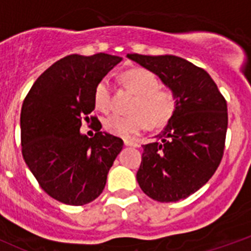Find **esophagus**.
I'll return each mask as SVG.
<instances>
[{"label":"esophagus","instance_id":"esophagus-1","mask_svg":"<svg viewBox=\"0 0 251 251\" xmlns=\"http://www.w3.org/2000/svg\"><path fill=\"white\" fill-rule=\"evenodd\" d=\"M124 145H126V146H134V148H137L138 146L137 142L132 140H124Z\"/></svg>","mask_w":251,"mask_h":251}]
</instances>
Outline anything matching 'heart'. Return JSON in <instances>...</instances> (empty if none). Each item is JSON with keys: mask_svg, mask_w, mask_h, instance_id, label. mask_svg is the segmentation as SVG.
I'll return each instance as SVG.
<instances>
[{"mask_svg": "<svg viewBox=\"0 0 251 251\" xmlns=\"http://www.w3.org/2000/svg\"><path fill=\"white\" fill-rule=\"evenodd\" d=\"M122 83L136 95L129 106L130 115H109L103 121V128L111 134L132 137L146 126L160 129L173 119L178 106V97L173 90L160 88L158 76L144 68H134L122 74ZM95 106L106 113L113 101V84L105 76L97 82L93 91Z\"/></svg>", "mask_w": 251, "mask_h": 251, "instance_id": "b5f03b06", "label": "heart"}]
</instances>
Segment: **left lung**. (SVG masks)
Masks as SVG:
<instances>
[{
	"label": "left lung",
	"instance_id": "1",
	"mask_svg": "<svg viewBox=\"0 0 251 251\" xmlns=\"http://www.w3.org/2000/svg\"><path fill=\"white\" fill-rule=\"evenodd\" d=\"M128 57L159 76L176 92L175 117L144 145L137 172L141 190L160 202H173L196 192L214 175L225 151L227 102L206 72L173 55Z\"/></svg>",
	"mask_w": 251,
	"mask_h": 251
}]
</instances>
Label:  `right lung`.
<instances>
[{"label": "right lung", "instance_id": "add662e5", "mask_svg": "<svg viewBox=\"0 0 251 251\" xmlns=\"http://www.w3.org/2000/svg\"><path fill=\"white\" fill-rule=\"evenodd\" d=\"M119 56L69 55L50 66L34 82L20 114L22 152L46 194L68 205L99 198L109 169L123 149V140L100 132L93 91ZM97 121L92 139L80 133L84 120Z\"/></svg>", "mask_w": 251, "mask_h": 251}]
</instances>
